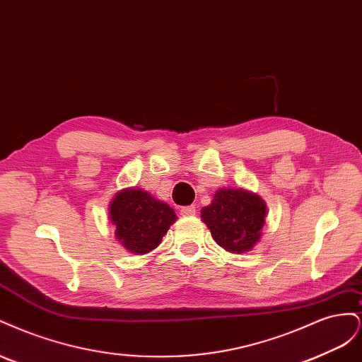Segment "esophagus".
<instances>
[{
  "label": "esophagus",
  "instance_id": "obj_1",
  "mask_svg": "<svg viewBox=\"0 0 362 362\" xmlns=\"http://www.w3.org/2000/svg\"><path fill=\"white\" fill-rule=\"evenodd\" d=\"M181 216L184 217H189V216H194L196 214V208L193 205H189V206H182L180 210Z\"/></svg>",
  "mask_w": 362,
  "mask_h": 362
}]
</instances>
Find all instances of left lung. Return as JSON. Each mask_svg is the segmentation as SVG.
I'll use <instances>...</instances> for the list:
<instances>
[{
	"label": "left lung",
	"instance_id": "left-lung-1",
	"mask_svg": "<svg viewBox=\"0 0 362 362\" xmlns=\"http://www.w3.org/2000/svg\"><path fill=\"white\" fill-rule=\"evenodd\" d=\"M267 206L258 194L245 189H218L201 217L214 242L233 254H243L261 238Z\"/></svg>",
	"mask_w": 362,
	"mask_h": 362
}]
</instances>
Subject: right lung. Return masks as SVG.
Instances as JSON below:
<instances>
[{
	"instance_id": "right-lung-1",
	"label": "right lung",
	"mask_w": 362,
	"mask_h": 362,
	"mask_svg": "<svg viewBox=\"0 0 362 362\" xmlns=\"http://www.w3.org/2000/svg\"><path fill=\"white\" fill-rule=\"evenodd\" d=\"M108 206L117 242L136 255L154 250L177 221L175 211L166 202L152 198L141 189L129 187L117 192Z\"/></svg>"
}]
</instances>
